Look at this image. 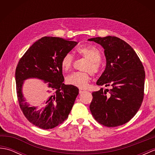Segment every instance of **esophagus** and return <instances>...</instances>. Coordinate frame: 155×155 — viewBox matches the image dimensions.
<instances>
[{"instance_id":"1","label":"esophagus","mask_w":155,"mask_h":155,"mask_svg":"<svg viewBox=\"0 0 155 155\" xmlns=\"http://www.w3.org/2000/svg\"><path fill=\"white\" fill-rule=\"evenodd\" d=\"M85 91H86L83 89V88H80V89H79V93L82 94V93H83L84 92H85Z\"/></svg>"}]
</instances>
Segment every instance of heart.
<instances>
[{
    "instance_id": "heart-1",
    "label": "heart",
    "mask_w": 155,
    "mask_h": 155,
    "mask_svg": "<svg viewBox=\"0 0 155 155\" xmlns=\"http://www.w3.org/2000/svg\"><path fill=\"white\" fill-rule=\"evenodd\" d=\"M77 52L83 57L88 60V63L85 67V71L96 74L100 70V61L101 60V53L100 51L94 46H85L79 47ZM74 61V57L71 53L65 54L62 57L61 64L62 70L68 71L72 67ZM91 80L90 72H74L67 77V83L81 88L87 87L88 82Z\"/></svg>"
}]
</instances>
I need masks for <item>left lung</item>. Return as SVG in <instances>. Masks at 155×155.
<instances>
[{"label":"left lung","instance_id":"obj_1","mask_svg":"<svg viewBox=\"0 0 155 155\" xmlns=\"http://www.w3.org/2000/svg\"><path fill=\"white\" fill-rule=\"evenodd\" d=\"M88 41L101 45L106 57V68L97 84L111 87L92 93V115L105 127L123 125L136 114L142 104L145 79L143 65L134 49L119 38L108 36ZM108 91L111 95L107 97Z\"/></svg>","mask_w":155,"mask_h":155}]
</instances>
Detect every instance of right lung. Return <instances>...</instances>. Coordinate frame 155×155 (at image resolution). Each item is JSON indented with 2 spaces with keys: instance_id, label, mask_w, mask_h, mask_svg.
<instances>
[{
  "instance_id": "obj_1",
  "label": "right lung",
  "mask_w": 155,
  "mask_h": 155,
  "mask_svg": "<svg viewBox=\"0 0 155 155\" xmlns=\"http://www.w3.org/2000/svg\"><path fill=\"white\" fill-rule=\"evenodd\" d=\"M77 42L52 37H44L36 41L20 59L15 72L19 106L25 117L35 126L51 129L63 123L68 117L78 94V88L64 84L61 62ZM38 78L48 85L45 107H32L22 93L24 81Z\"/></svg>"
}]
</instances>
